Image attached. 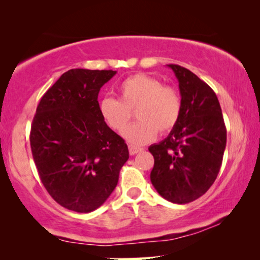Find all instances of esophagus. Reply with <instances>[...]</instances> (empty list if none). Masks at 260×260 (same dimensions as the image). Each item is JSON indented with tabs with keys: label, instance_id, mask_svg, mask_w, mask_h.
<instances>
[{
	"label": "esophagus",
	"instance_id": "34e87169",
	"mask_svg": "<svg viewBox=\"0 0 260 260\" xmlns=\"http://www.w3.org/2000/svg\"><path fill=\"white\" fill-rule=\"evenodd\" d=\"M140 151H142L141 148L135 147V145H133V144L129 145V152H130V155H136L137 152H140Z\"/></svg>",
	"mask_w": 260,
	"mask_h": 260
}]
</instances>
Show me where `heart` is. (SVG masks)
I'll return each instance as SVG.
<instances>
[{"mask_svg":"<svg viewBox=\"0 0 260 260\" xmlns=\"http://www.w3.org/2000/svg\"><path fill=\"white\" fill-rule=\"evenodd\" d=\"M134 110L138 120L124 133V137L141 145L154 140L157 131L167 134L176 126L182 99L175 87L166 86L157 78L135 74L117 86V99L104 98L99 103L102 119L119 134L125 130Z\"/></svg>","mask_w":260,"mask_h":260,"instance_id":"obj_1","label":"heart"}]
</instances>
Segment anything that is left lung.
<instances>
[{"label":"left lung","mask_w":260,"mask_h":260,"mask_svg":"<svg viewBox=\"0 0 260 260\" xmlns=\"http://www.w3.org/2000/svg\"><path fill=\"white\" fill-rule=\"evenodd\" d=\"M167 66L179 81L182 110L167 138L149 147L155 159L150 180L162 198L184 205L214 183L226 148V126L214 91L189 70Z\"/></svg>","instance_id":"obj_1"}]
</instances>
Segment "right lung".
I'll list each match as a JSON object with an SVG mask.
<instances>
[{
    "label": "right lung",
    "instance_id": "obj_1",
    "mask_svg": "<svg viewBox=\"0 0 260 260\" xmlns=\"http://www.w3.org/2000/svg\"><path fill=\"white\" fill-rule=\"evenodd\" d=\"M116 73L67 71L37 108L29 138L35 166L46 190L70 211L101 207L129 158L125 142L99 115V91Z\"/></svg>",
    "mask_w": 260,
    "mask_h": 260
}]
</instances>
